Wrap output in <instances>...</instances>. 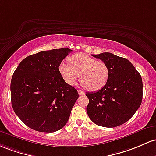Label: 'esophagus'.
Instances as JSON below:
<instances>
[{"instance_id": "esophagus-1", "label": "esophagus", "mask_w": 156, "mask_h": 156, "mask_svg": "<svg viewBox=\"0 0 156 156\" xmlns=\"http://www.w3.org/2000/svg\"><path fill=\"white\" fill-rule=\"evenodd\" d=\"M78 91V94H79V95H84V94H85V92L84 91H83V90H77Z\"/></svg>"}]
</instances>
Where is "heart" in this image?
Here are the masks:
<instances>
[{
	"mask_svg": "<svg viewBox=\"0 0 156 156\" xmlns=\"http://www.w3.org/2000/svg\"><path fill=\"white\" fill-rule=\"evenodd\" d=\"M69 62L70 65L62 62L59 66V72L68 85H74L80 76V81L87 90L96 91L102 88L108 82L109 69L104 61L96 60L84 54H76L69 57Z\"/></svg>",
	"mask_w": 156,
	"mask_h": 156,
	"instance_id": "obj_1",
	"label": "heart"
}]
</instances>
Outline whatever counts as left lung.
Instances as JSON below:
<instances>
[{
    "label": "left lung",
    "instance_id": "1",
    "mask_svg": "<svg viewBox=\"0 0 156 156\" xmlns=\"http://www.w3.org/2000/svg\"><path fill=\"white\" fill-rule=\"evenodd\" d=\"M92 56L108 65L109 78L99 90L85 94L89 99L87 115L96 125L117 127L130 119L141 105V76L128 59L109 52Z\"/></svg>",
    "mask_w": 156,
    "mask_h": 156
}]
</instances>
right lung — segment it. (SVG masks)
Masks as SVG:
<instances>
[{
	"label": "right lung",
	"instance_id": "add662e5",
	"mask_svg": "<svg viewBox=\"0 0 156 156\" xmlns=\"http://www.w3.org/2000/svg\"><path fill=\"white\" fill-rule=\"evenodd\" d=\"M69 48L43 51L23 59L12 77V105L26 126L53 133L66 125L79 94L59 72Z\"/></svg>",
	"mask_w": 156,
	"mask_h": 156
}]
</instances>
